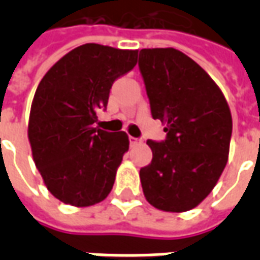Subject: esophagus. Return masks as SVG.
<instances>
[{
  "mask_svg": "<svg viewBox=\"0 0 260 260\" xmlns=\"http://www.w3.org/2000/svg\"><path fill=\"white\" fill-rule=\"evenodd\" d=\"M139 142V139L138 138H134V136H129V143H131V146H134V145H136Z\"/></svg>",
  "mask_w": 260,
  "mask_h": 260,
  "instance_id": "obj_1",
  "label": "esophagus"
}]
</instances>
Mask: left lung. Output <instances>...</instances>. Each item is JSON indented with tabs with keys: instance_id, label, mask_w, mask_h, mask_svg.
<instances>
[{
	"instance_id": "obj_1",
	"label": "left lung",
	"mask_w": 260,
	"mask_h": 260,
	"mask_svg": "<svg viewBox=\"0 0 260 260\" xmlns=\"http://www.w3.org/2000/svg\"><path fill=\"white\" fill-rule=\"evenodd\" d=\"M139 71L150 111L166 139L147 141L152 163L141 169L147 202L164 212H186L206 198L229 160L233 119L218 86L175 48H143Z\"/></svg>"
}]
</instances>
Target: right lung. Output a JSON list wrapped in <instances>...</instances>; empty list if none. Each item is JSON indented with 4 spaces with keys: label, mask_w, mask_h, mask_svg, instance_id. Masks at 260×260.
Returning a JSON list of instances; mask_svg holds the SVG:
<instances>
[{
    "label": "right lung",
    "mask_w": 260,
    "mask_h": 260,
    "mask_svg": "<svg viewBox=\"0 0 260 260\" xmlns=\"http://www.w3.org/2000/svg\"><path fill=\"white\" fill-rule=\"evenodd\" d=\"M136 58V50L87 43L55 62L37 86L27 128L31 154L48 191L67 205L91 206L113 189L128 135L94 124L113 83Z\"/></svg>",
    "instance_id": "1"
}]
</instances>
